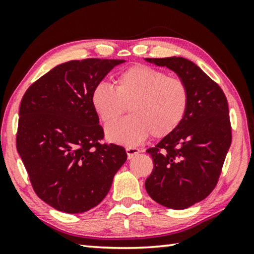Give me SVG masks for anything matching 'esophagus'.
Listing matches in <instances>:
<instances>
[{"mask_svg": "<svg viewBox=\"0 0 254 254\" xmlns=\"http://www.w3.org/2000/svg\"><path fill=\"white\" fill-rule=\"evenodd\" d=\"M126 152H127L128 158H131V157H134L135 155L140 154V149L134 148V147H127L126 148Z\"/></svg>", "mask_w": 254, "mask_h": 254, "instance_id": "1", "label": "esophagus"}]
</instances>
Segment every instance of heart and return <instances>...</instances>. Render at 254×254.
Returning a JSON list of instances; mask_svg holds the SVG:
<instances>
[{"instance_id": "1", "label": "heart", "mask_w": 254, "mask_h": 254, "mask_svg": "<svg viewBox=\"0 0 254 254\" xmlns=\"http://www.w3.org/2000/svg\"><path fill=\"white\" fill-rule=\"evenodd\" d=\"M190 95L180 78L164 71L136 64L121 71L114 79V89L106 83L93 88L90 102L105 125L116 121L129 107L131 116L106 129L110 141L136 145L150 133L164 137L183 123L189 109Z\"/></svg>"}]
</instances>
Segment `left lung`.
I'll use <instances>...</instances> for the list:
<instances>
[{
	"label": "left lung",
	"mask_w": 254,
	"mask_h": 254,
	"mask_svg": "<svg viewBox=\"0 0 254 254\" xmlns=\"http://www.w3.org/2000/svg\"><path fill=\"white\" fill-rule=\"evenodd\" d=\"M144 60L176 72L189 90L183 123L147 150L154 170L144 184L157 203L186 209L206 199L221 175L231 144L228 102L220 86L194 62L177 57Z\"/></svg>",
	"instance_id": "1"
}]
</instances>
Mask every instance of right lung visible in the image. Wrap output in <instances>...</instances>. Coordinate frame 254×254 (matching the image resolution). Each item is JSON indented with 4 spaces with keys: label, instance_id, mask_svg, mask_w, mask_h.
<instances>
[{
    "label": "right lung",
    "instance_id": "right-lung-1",
    "mask_svg": "<svg viewBox=\"0 0 254 254\" xmlns=\"http://www.w3.org/2000/svg\"><path fill=\"white\" fill-rule=\"evenodd\" d=\"M124 62H64L34 82L23 96L17 151L34 192L57 210L79 214L96 207L126 162L123 147L99 143L104 130L90 102L93 88Z\"/></svg>",
    "mask_w": 254,
    "mask_h": 254
}]
</instances>
